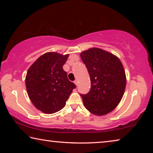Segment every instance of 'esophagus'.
Returning <instances> with one entry per match:
<instances>
[{
  "label": "esophagus",
  "instance_id": "obj_1",
  "mask_svg": "<svg viewBox=\"0 0 153 153\" xmlns=\"http://www.w3.org/2000/svg\"><path fill=\"white\" fill-rule=\"evenodd\" d=\"M74 84H76V86H77V84H78V80H77V79H76V80H75V81H74Z\"/></svg>",
  "mask_w": 153,
  "mask_h": 153
}]
</instances>
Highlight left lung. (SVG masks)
I'll return each mask as SVG.
<instances>
[{
  "label": "left lung",
  "instance_id": "1",
  "mask_svg": "<svg viewBox=\"0 0 153 153\" xmlns=\"http://www.w3.org/2000/svg\"><path fill=\"white\" fill-rule=\"evenodd\" d=\"M91 82L88 93L80 94L90 113L104 115L120 102L126 86V77L120 59L107 51L92 48L80 54Z\"/></svg>",
  "mask_w": 153,
  "mask_h": 153
}]
</instances>
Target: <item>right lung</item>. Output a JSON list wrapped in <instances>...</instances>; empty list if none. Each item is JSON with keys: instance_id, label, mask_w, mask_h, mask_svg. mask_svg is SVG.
Masks as SVG:
<instances>
[{"instance_id": "add662e5", "label": "right lung", "mask_w": 153, "mask_h": 153, "mask_svg": "<svg viewBox=\"0 0 153 153\" xmlns=\"http://www.w3.org/2000/svg\"><path fill=\"white\" fill-rule=\"evenodd\" d=\"M69 55L56 52L40 56L27 72L25 86L30 99L38 110L46 114L63 108L76 87L63 69Z\"/></svg>"}]
</instances>
